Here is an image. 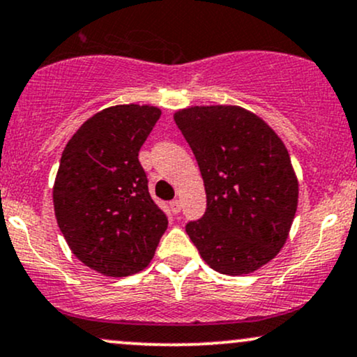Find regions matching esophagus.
Here are the masks:
<instances>
[{
    "mask_svg": "<svg viewBox=\"0 0 357 357\" xmlns=\"http://www.w3.org/2000/svg\"><path fill=\"white\" fill-rule=\"evenodd\" d=\"M169 206H171V211H173L174 215H178V213L181 211V202H179V199H173V202L169 203Z\"/></svg>",
    "mask_w": 357,
    "mask_h": 357,
    "instance_id": "esophagus-1",
    "label": "esophagus"
}]
</instances>
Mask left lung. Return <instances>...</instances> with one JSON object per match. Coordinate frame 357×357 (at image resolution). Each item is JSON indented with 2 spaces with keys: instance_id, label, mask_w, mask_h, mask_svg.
<instances>
[{
  "instance_id": "obj_1",
  "label": "left lung",
  "mask_w": 357,
  "mask_h": 357,
  "mask_svg": "<svg viewBox=\"0 0 357 357\" xmlns=\"http://www.w3.org/2000/svg\"><path fill=\"white\" fill-rule=\"evenodd\" d=\"M174 121L206 191V211L186 233L216 272H255L284 247L297 211L289 151L267 122L238 105H195Z\"/></svg>"
}]
</instances>
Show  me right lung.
Listing matches in <instances>:
<instances>
[{
  "instance_id": "add662e5",
  "label": "right lung",
  "mask_w": 357,
  "mask_h": 357,
  "mask_svg": "<svg viewBox=\"0 0 357 357\" xmlns=\"http://www.w3.org/2000/svg\"><path fill=\"white\" fill-rule=\"evenodd\" d=\"M159 117L154 105L107 107L85 121L61 153L56 223L73 255L105 277L144 270L167 228L137 158Z\"/></svg>"
}]
</instances>
